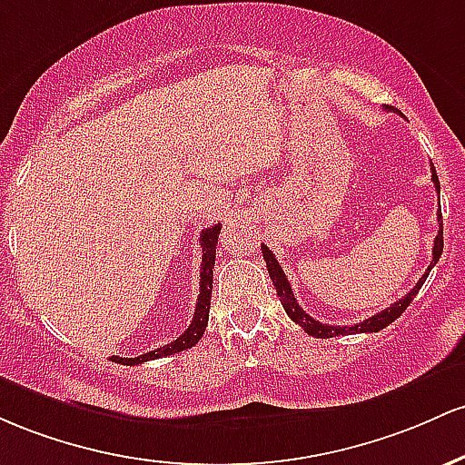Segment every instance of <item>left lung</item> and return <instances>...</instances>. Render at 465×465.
I'll return each mask as SVG.
<instances>
[{"instance_id":"left-lung-1","label":"left lung","mask_w":465,"mask_h":465,"mask_svg":"<svg viewBox=\"0 0 465 465\" xmlns=\"http://www.w3.org/2000/svg\"><path fill=\"white\" fill-rule=\"evenodd\" d=\"M430 169H432V184H435V189L440 191V177H437V173H435V166L430 164ZM437 219H440V232H437L435 246H432V261H430L429 270H426V272H424V276H421V279L415 283V288L411 290L409 294L404 296V299L395 301L393 305L387 307V310H382V312H380V314H375V316H371V318H367V321L356 322V325H349V327H347V325H345V327H341V325H338V327L325 325V322H318V321H314V318H312L310 314H307V312L302 310L299 302H296L294 292H292V285H290L288 276H285L283 268H281V265H279V261L274 259L272 250H270L268 246H261V250H263L265 265H268L270 279H272V283H274V288H276V294H279L281 305H283L285 314H288V316L292 318V321L296 322V325H301L302 330H305L307 333H310V336H314V338H333V336H347V333H362V331L373 333V331L384 330V327H389L391 322H393L395 318H398V316L401 314V312H404L406 307L411 305V301H413L415 296H417V292L421 290V285H424V281L429 279V272L432 270V265H435L437 261H440V257H441V250H443L441 206H440V213H437Z\"/></svg>"}]
</instances>
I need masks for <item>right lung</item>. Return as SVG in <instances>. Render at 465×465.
Wrapping results in <instances>:
<instances>
[{"mask_svg":"<svg viewBox=\"0 0 465 465\" xmlns=\"http://www.w3.org/2000/svg\"><path fill=\"white\" fill-rule=\"evenodd\" d=\"M222 226L215 223L213 228H206L200 234V246H202V272H200V294H197L195 302V314H193V321L189 330L182 333L180 338H175L169 345L158 347L155 351L143 353L138 358H118L112 356L114 362L127 364V367H135V364L149 362V360H158L163 356H173V353L186 351V349L195 347L200 342V338L204 336L206 325H208V312H211V294H213V268H215V246L217 237Z\"/></svg>","mask_w":465,"mask_h":465,"instance_id":"obj_1","label":"right lung"}]
</instances>
